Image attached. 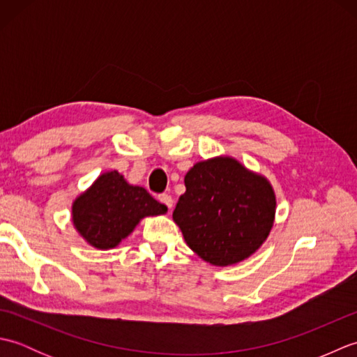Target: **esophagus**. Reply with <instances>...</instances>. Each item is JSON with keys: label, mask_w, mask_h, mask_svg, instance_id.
Masks as SVG:
<instances>
[{"label": "esophagus", "mask_w": 357, "mask_h": 357, "mask_svg": "<svg viewBox=\"0 0 357 357\" xmlns=\"http://www.w3.org/2000/svg\"><path fill=\"white\" fill-rule=\"evenodd\" d=\"M159 202H162L164 206L169 208V210L173 208V198H172L170 195H161V196H159Z\"/></svg>", "instance_id": "esophagus-1"}]
</instances>
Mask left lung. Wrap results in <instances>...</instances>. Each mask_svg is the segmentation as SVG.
Returning <instances> with one entry per match:
<instances>
[{
  "instance_id": "8db88e82",
  "label": "left lung",
  "mask_w": 357,
  "mask_h": 357,
  "mask_svg": "<svg viewBox=\"0 0 357 357\" xmlns=\"http://www.w3.org/2000/svg\"><path fill=\"white\" fill-rule=\"evenodd\" d=\"M184 184L173 221L202 261L229 267L267 241L276 216V193L267 176L219 155L193 164Z\"/></svg>"
}]
</instances>
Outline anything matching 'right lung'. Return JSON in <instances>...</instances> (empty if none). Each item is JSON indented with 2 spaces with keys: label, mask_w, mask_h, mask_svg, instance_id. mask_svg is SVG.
I'll use <instances>...</instances> for the list:
<instances>
[{
  "label": "right lung",
  "mask_w": 357,
  "mask_h": 357,
  "mask_svg": "<svg viewBox=\"0 0 357 357\" xmlns=\"http://www.w3.org/2000/svg\"><path fill=\"white\" fill-rule=\"evenodd\" d=\"M167 207L118 170L101 173L72 202V224L96 250H112L130 236L144 218L165 215Z\"/></svg>",
  "instance_id": "obj_1"
}]
</instances>
